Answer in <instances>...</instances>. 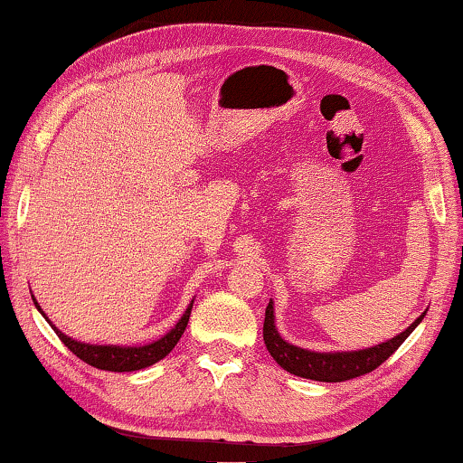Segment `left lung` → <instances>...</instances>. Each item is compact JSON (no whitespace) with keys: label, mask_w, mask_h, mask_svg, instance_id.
<instances>
[{"label":"left lung","mask_w":463,"mask_h":463,"mask_svg":"<svg viewBox=\"0 0 463 463\" xmlns=\"http://www.w3.org/2000/svg\"><path fill=\"white\" fill-rule=\"evenodd\" d=\"M426 311L420 315L413 324L407 327L405 332L397 334V336L386 340V343L361 348V351H343V353H317L307 351V348L294 346L286 343L279 336L276 327V315H273V300H269L265 309V324H263V340L267 351L271 357L278 361V365L284 367L286 372L294 373V376L309 378L317 382H345L351 378H359L364 373H370L376 370L378 365L391 357L397 348L405 343V338L418 327V324L424 319Z\"/></svg>","instance_id":"1"}]
</instances>
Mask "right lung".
<instances>
[{
    "mask_svg": "<svg viewBox=\"0 0 463 463\" xmlns=\"http://www.w3.org/2000/svg\"><path fill=\"white\" fill-rule=\"evenodd\" d=\"M33 303L39 309V313L43 315L42 307L33 297ZM192 305L194 300L187 307L185 313L182 315V319L177 321L175 327H173L171 332H166L163 338L154 340L150 345H144V346H117V345H87V343H79V340H72L71 336H66L58 330L56 326L52 324L53 332L58 334V338L62 340V343L71 348L72 353L77 354L79 359L85 361V364H90L91 367H98V370H106V372H136V370H144V367H150L156 364V361L165 359L166 354H169L175 345L179 343V338H182L184 330L187 327V321H190V313H192Z\"/></svg>",
    "mask_w": 463,
    "mask_h": 463,
    "instance_id": "1",
    "label": "right lung"
}]
</instances>
